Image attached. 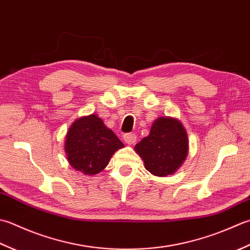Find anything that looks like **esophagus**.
<instances>
[{
    "label": "esophagus",
    "mask_w": 250,
    "mask_h": 250,
    "mask_svg": "<svg viewBox=\"0 0 250 250\" xmlns=\"http://www.w3.org/2000/svg\"><path fill=\"white\" fill-rule=\"evenodd\" d=\"M123 139L127 145H132V144H135V142H136L137 136L135 134H132V132H128V134H125L123 136Z\"/></svg>",
    "instance_id": "1"
}]
</instances>
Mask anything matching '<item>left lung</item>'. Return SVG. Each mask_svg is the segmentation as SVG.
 I'll return each instance as SVG.
<instances>
[{"label": "left lung", "instance_id": "1", "mask_svg": "<svg viewBox=\"0 0 250 250\" xmlns=\"http://www.w3.org/2000/svg\"><path fill=\"white\" fill-rule=\"evenodd\" d=\"M135 151L152 175H172L189 152L187 130L175 118H159L152 124L149 136L135 146Z\"/></svg>", "mask_w": 250, "mask_h": 250}]
</instances>
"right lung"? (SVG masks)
I'll list each match as a JSON object with an SVG mask.
<instances>
[{
	"label": "right lung",
	"mask_w": 250,
	"mask_h": 250,
	"mask_svg": "<svg viewBox=\"0 0 250 250\" xmlns=\"http://www.w3.org/2000/svg\"><path fill=\"white\" fill-rule=\"evenodd\" d=\"M123 146V142L95 113L74 121L64 140L70 165L89 176L104 170L114 152Z\"/></svg>",
	"instance_id": "obj_1"
}]
</instances>
